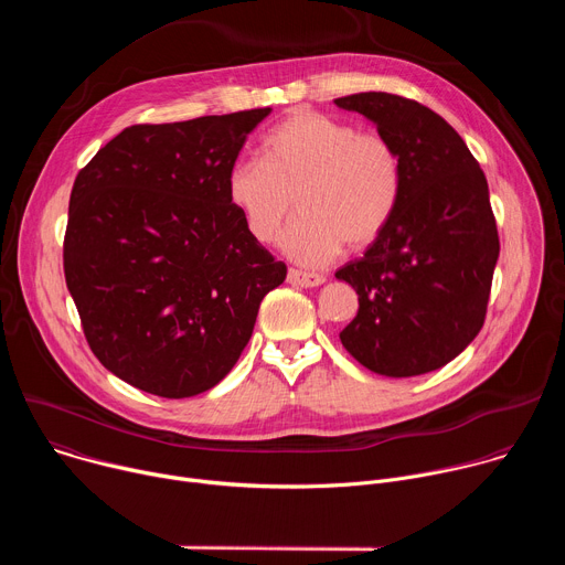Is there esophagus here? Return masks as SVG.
Segmentation results:
<instances>
[{
  "label": "esophagus",
  "instance_id": "esophagus-1",
  "mask_svg": "<svg viewBox=\"0 0 565 565\" xmlns=\"http://www.w3.org/2000/svg\"><path fill=\"white\" fill-rule=\"evenodd\" d=\"M288 281L292 286H301V288H315V286H321L327 279L321 275H315V273H301V270H295L290 268L288 270Z\"/></svg>",
  "mask_w": 565,
  "mask_h": 565
}]
</instances>
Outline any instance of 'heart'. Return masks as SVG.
Returning <instances> with one entry per match:
<instances>
[{
    "label": "heart",
    "mask_w": 565,
    "mask_h": 565,
    "mask_svg": "<svg viewBox=\"0 0 565 565\" xmlns=\"http://www.w3.org/2000/svg\"><path fill=\"white\" fill-rule=\"evenodd\" d=\"M402 163L377 134H360L329 114L297 109L264 138V158H241L227 172V199L259 244L299 216L281 238L301 266H324L344 244L364 248L395 214Z\"/></svg>",
    "instance_id": "heart-1"
}]
</instances>
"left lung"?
Masks as SVG:
<instances>
[{"mask_svg": "<svg viewBox=\"0 0 565 565\" xmlns=\"http://www.w3.org/2000/svg\"><path fill=\"white\" fill-rule=\"evenodd\" d=\"M335 105L371 120L402 163L393 218L364 257L335 273L360 301L340 340L386 377L436 371L486 321L501 250L488 179L458 131L416 100L366 92Z\"/></svg>", "mask_w": 565, "mask_h": 565, "instance_id": "left-lung-1", "label": "left lung"}]
</instances>
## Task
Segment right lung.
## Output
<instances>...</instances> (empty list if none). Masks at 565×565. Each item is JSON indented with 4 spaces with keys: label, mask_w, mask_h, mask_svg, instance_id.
<instances>
[{
    "label": "right lung",
    "mask_w": 565,
    "mask_h": 565,
    "mask_svg": "<svg viewBox=\"0 0 565 565\" xmlns=\"http://www.w3.org/2000/svg\"><path fill=\"white\" fill-rule=\"evenodd\" d=\"M270 111L127 127L73 183L66 288L94 355L140 391L216 386L286 279L227 199V172Z\"/></svg>",
    "instance_id": "add662e5"
}]
</instances>
